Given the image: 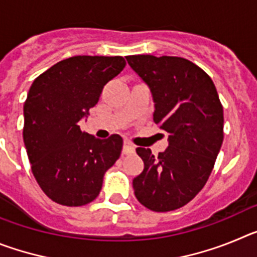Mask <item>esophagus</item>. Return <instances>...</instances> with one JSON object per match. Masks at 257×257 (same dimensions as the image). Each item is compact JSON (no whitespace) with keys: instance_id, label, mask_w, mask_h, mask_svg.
I'll return each instance as SVG.
<instances>
[{"instance_id":"34e87169","label":"esophagus","mask_w":257,"mask_h":257,"mask_svg":"<svg viewBox=\"0 0 257 257\" xmlns=\"http://www.w3.org/2000/svg\"><path fill=\"white\" fill-rule=\"evenodd\" d=\"M135 149L136 147L131 142H127L126 140V142L123 143V153H134Z\"/></svg>"}]
</instances>
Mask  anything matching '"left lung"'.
Here are the masks:
<instances>
[{
  "label": "left lung",
  "mask_w": 257,
  "mask_h": 257,
  "mask_svg": "<svg viewBox=\"0 0 257 257\" xmlns=\"http://www.w3.org/2000/svg\"><path fill=\"white\" fill-rule=\"evenodd\" d=\"M127 63L153 95V121L169 134L157 157L136 148L144 170L133 180L138 201L156 212L183 207L205 187L224 139V112L211 77L179 56L133 55Z\"/></svg>",
  "instance_id": "1"
}]
</instances>
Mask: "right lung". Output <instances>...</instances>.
Wrapping results in <instances>:
<instances>
[{"label":"right lung","instance_id":"obj_1","mask_svg":"<svg viewBox=\"0 0 257 257\" xmlns=\"http://www.w3.org/2000/svg\"><path fill=\"white\" fill-rule=\"evenodd\" d=\"M124 65L122 56H72L40 74L29 88L23 139L38 185L59 205L94 201L121 156V136L96 139L78 123Z\"/></svg>","mask_w":257,"mask_h":257}]
</instances>
